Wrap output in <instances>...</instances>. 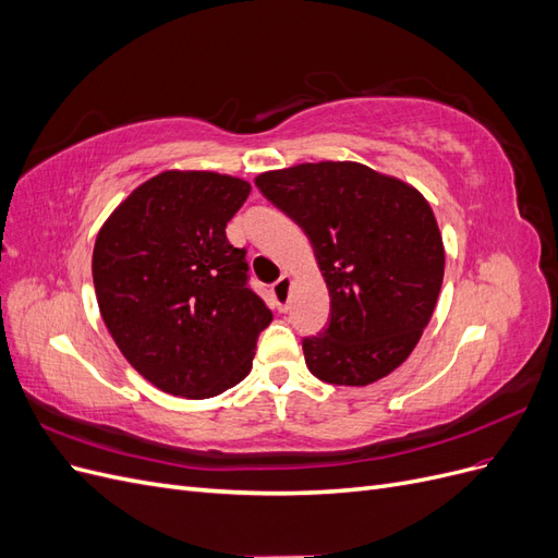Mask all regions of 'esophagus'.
I'll list each match as a JSON object with an SVG mask.
<instances>
[{
  "label": "esophagus",
  "instance_id": "1",
  "mask_svg": "<svg viewBox=\"0 0 558 558\" xmlns=\"http://www.w3.org/2000/svg\"><path fill=\"white\" fill-rule=\"evenodd\" d=\"M289 291H291V277L289 275L279 277V281L272 283V298L277 302V310L279 312L289 310Z\"/></svg>",
  "mask_w": 558,
  "mask_h": 558
}]
</instances>
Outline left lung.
<instances>
[{
  "label": "left lung",
  "mask_w": 558,
  "mask_h": 558,
  "mask_svg": "<svg viewBox=\"0 0 558 558\" xmlns=\"http://www.w3.org/2000/svg\"><path fill=\"white\" fill-rule=\"evenodd\" d=\"M305 230L330 291V324L305 337L310 373L365 386L410 356L433 316L445 246L412 185L359 162H305L256 179Z\"/></svg>",
  "instance_id": "obj_1"
}]
</instances>
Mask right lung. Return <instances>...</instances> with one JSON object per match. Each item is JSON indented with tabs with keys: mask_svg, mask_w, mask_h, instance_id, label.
Returning <instances> with one entry per match:
<instances>
[{
	"mask_svg": "<svg viewBox=\"0 0 558 558\" xmlns=\"http://www.w3.org/2000/svg\"><path fill=\"white\" fill-rule=\"evenodd\" d=\"M248 193L226 174L162 172L97 234L99 314L130 365L165 393L202 400L240 384L272 320L248 283L246 248L226 238Z\"/></svg>",
	"mask_w": 558,
	"mask_h": 558,
	"instance_id": "obj_1",
	"label": "right lung"
}]
</instances>
